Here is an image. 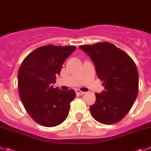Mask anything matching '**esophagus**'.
Wrapping results in <instances>:
<instances>
[{
	"label": "esophagus",
	"instance_id": "1",
	"mask_svg": "<svg viewBox=\"0 0 151 151\" xmlns=\"http://www.w3.org/2000/svg\"><path fill=\"white\" fill-rule=\"evenodd\" d=\"M76 93L77 96H82V95L84 93V92L81 91L80 90H76Z\"/></svg>",
	"mask_w": 151,
	"mask_h": 151
}]
</instances>
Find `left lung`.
Wrapping results in <instances>:
<instances>
[{"mask_svg":"<svg viewBox=\"0 0 151 151\" xmlns=\"http://www.w3.org/2000/svg\"><path fill=\"white\" fill-rule=\"evenodd\" d=\"M79 48L91 58L105 89L96 93V102L90 107L92 116L104 124L119 122L130 111L137 97L139 74L134 61L125 52L109 42L81 45Z\"/></svg>","mask_w":151,"mask_h":151,"instance_id":"8db88e82","label":"left lung"}]
</instances>
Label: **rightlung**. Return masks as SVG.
I'll list each match as a JSON object with an SVG mask.
<instances>
[{
  "instance_id": "add662e5",
  "label": "right lung",
  "mask_w": 151,
  "mask_h": 151,
  "mask_svg": "<svg viewBox=\"0 0 151 151\" xmlns=\"http://www.w3.org/2000/svg\"><path fill=\"white\" fill-rule=\"evenodd\" d=\"M75 46L47 45L38 47L23 61L18 73L19 95L24 108L32 119L45 127L61 124L68 116L74 90L54 88L65 60Z\"/></svg>"
}]
</instances>
